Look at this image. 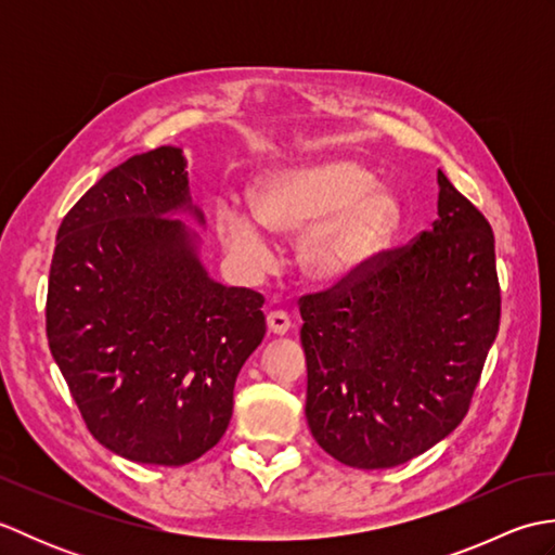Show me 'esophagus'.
<instances>
[{"label": "esophagus", "mask_w": 555, "mask_h": 555, "mask_svg": "<svg viewBox=\"0 0 555 555\" xmlns=\"http://www.w3.org/2000/svg\"><path fill=\"white\" fill-rule=\"evenodd\" d=\"M267 326H269L271 334L284 336V334L291 332V317H288L284 310L269 312V314H267Z\"/></svg>", "instance_id": "1"}]
</instances>
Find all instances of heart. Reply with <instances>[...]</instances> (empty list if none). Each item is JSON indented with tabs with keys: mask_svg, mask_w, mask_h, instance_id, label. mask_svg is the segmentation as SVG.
<instances>
[{
	"mask_svg": "<svg viewBox=\"0 0 555 555\" xmlns=\"http://www.w3.org/2000/svg\"><path fill=\"white\" fill-rule=\"evenodd\" d=\"M274 233L298 235V264L320 286H344L367 274L400 229V203L348 159H322L271 171L253 188V211L217 203V229L229 250L253 264L269 255Z\"/></svg>",
	"mask_w": 555,
	"mask_h": 555,
	"instance_id": "1",
	"label": "heart"
}]
</instances>
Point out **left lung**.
I'll list each match as a JSON object with an SVG mask.
<instances>
[{"instance_id": "8db88e82", "label": "left lung", "mask_w": 555, "mask_h": 555, "mask_svg": "<svg viewBox=\"0 0 555 555\" xmlns=\"http://www.w3.org/2000/svg\"><path fill=\"white\" fill-rule=\"evenodd\" d=\"M314 441L358 469L403 465L469 410L499 334L485 215L439 171V219L367 274L300 298Z\"/></svg>"}]
</instances>
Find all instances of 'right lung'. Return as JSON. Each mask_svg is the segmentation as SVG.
I'll return each instance as SVG.
<instances>
[{
	"label": "right lung",
	"mask_w": 555,
	"mask_h": 555,
	"mask_svg": "<svg viewBox=\"0 0 555 555\" xmlns=\"http://www.w3.org/2000/svg\"><path fill=\"white\" fill-rule=\"evenodd\" d=\"M179 211L205 223L179 147L126 159L64 217L47 288V340L90 434L167 467L219 443L267 332L262 293L209 279Z\"/></svg>",
	"instance_id": "1"
}]
</instances>
